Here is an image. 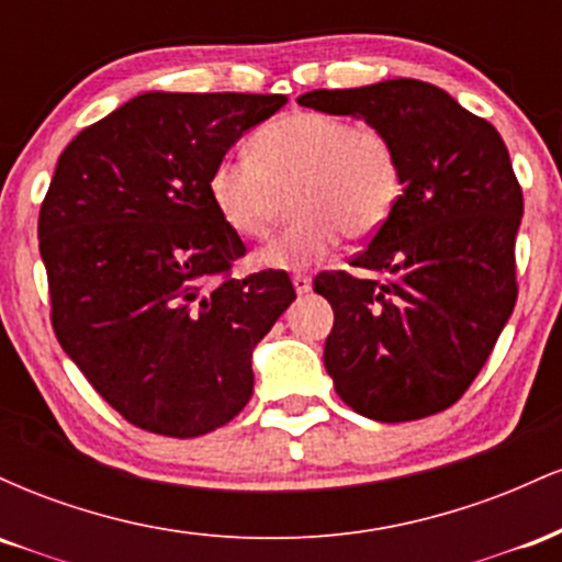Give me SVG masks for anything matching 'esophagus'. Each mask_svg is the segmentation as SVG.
<instances>
[{"label": "esophagus", "instance_id": "34e87169", "mask_svg": "<svg viewBox=\"0 0 562 562\" xmlns=\"http://www.w3.org/2000/svg\"><path fill=\"white\" fill-rule=\"evenodd\" d=\"M293 288H295V293L299 295H306L308 290H312V277H306V274H293Z\"/></svg>", "mask_w": 562, "mask_h": 562}]
</instances>
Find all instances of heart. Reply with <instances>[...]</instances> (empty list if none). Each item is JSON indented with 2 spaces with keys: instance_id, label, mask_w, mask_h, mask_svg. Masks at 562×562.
I'll list each match as a JSON object with an SVG mask.
<instances>
[{
  "instance_id": "heart-1",
  "label": "heart",
  "mask_w": 562,
  "mask_h": 562,
  "mask_svg": "<svg viewBox=\"0 0 562 562\" xmlns=\"http://www.w3.org/2000/svg\"><path fill=\"white\" fill-rule=\"evenodd\" d=\"M205 190L222 222L248 240L272 229L290 190L295 216L267 243L261 261L303 269L330 256L344 235L364 240L385 227L402 200L404 164L383 128L293 111L250 137V158H218Z\"/></svg>"
}]
</instances>
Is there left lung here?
<instances>
[{
	"label": "left lung",
	"mask_w": 562,
	"mask_h": 562,
	"mask_svg": "<svg viewBox=\"0 0 562 562\" xmlns=\"http://www.w3.org/2000/svg\"><path fill=\"white\" fill-rule=\"evenodd\" d=\"M299 105L359 115L396 142L404 192L351 267L319 272L314 290L335 322L325 367L359 415L406 423L449 409L479 378L515 301V235L524 190L499 132L415 79L314 89Z\"/></svg>",
	"instance_id": "left-lung-1"
}]
</instances>
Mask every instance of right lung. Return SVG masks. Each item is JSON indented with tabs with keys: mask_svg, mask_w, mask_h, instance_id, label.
I'll list each match as a JSON object with an SVG mask.
<instances>
[{
	"mask_svg": "<svg viewBox=\"0 0 562 562\" xmlns=\"http://www.w3.org/2000/svg\"><path fill=\"white\" fill-rule=\"evenodd\" d=\"M285 94L147 92L63 150L38 211L57 344L124 420L195 438L240 415L250 353L293 303L288 272L245 256L205 179Z\"/></svg>",
	"mask_w": 562,
	"mask_h": 562,
	"instance_id": "obj_1",
	"label": "right lung"
}]
</instances>
